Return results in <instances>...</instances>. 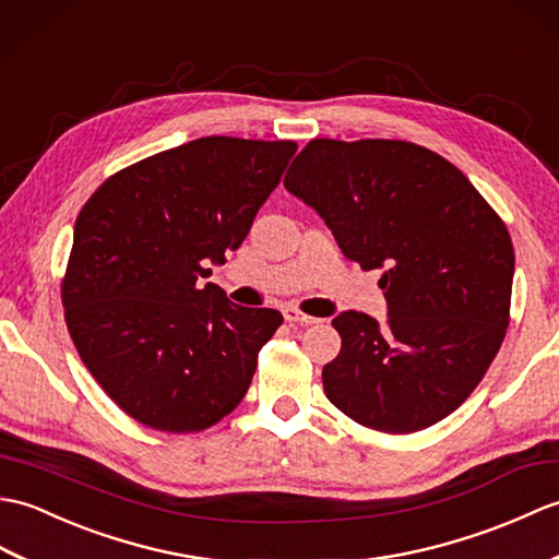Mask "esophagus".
<instances>
[{"instance_id": "esophagus-1", "label": "esophagus", "mask_w": 559, "mask_h": 559, "mask_svg": "<svg viewBox=\"0 0 559 559\" xmlns=\"http://www.w3.org/2000/svg\"><path fill=\"white\" fill-rule=\"evenodd\" d=\"M282 313H284V320L296 322V325H316V322H320L318 318L306 316V313L299 311V308H294V306H287Z\"/></svg>"}]
</instances>
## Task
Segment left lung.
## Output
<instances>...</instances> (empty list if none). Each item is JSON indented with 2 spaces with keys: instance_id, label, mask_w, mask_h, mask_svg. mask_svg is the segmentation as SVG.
I'll list each match as a JSON object with an SVG mask.
<instances>
[{
  "instance_id": "1",
  "label": "left lung",
  "mask_w": 559,
  "mask_h": 559,
  "mask_svg": "<svg viewBox=\"0 0 559 559\" xmlns=\"http://www.w3.org/2000/svg\"><path fill=\"white\" fill-rule=\"evenodd\" d=\"M284 186L318 210L342 253L384 270L388 328L332 320L328 400L392 436L450 416L478 388L510 325L514 246L500 215L452 163L408 141L313 139Z\"/></svg>"
}]
</instances>
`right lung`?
<instances>
[{"label":"right lung","mask_w":559,"mask_h":559,"mask_svg":"<svg viewBox=\"0 0 559 559\" xmlns=\"http://www.w3.org/2000/svg\"><path fill=\"white\" fill-rule=\"evenodd\" d=\"M296 147L207 135L119 169L81 207L61 280L67 328L139 424L198 432L243 400L284 318L201 280L241 246Z\"/></svg>","instance_id":"1"}]
</instances>
